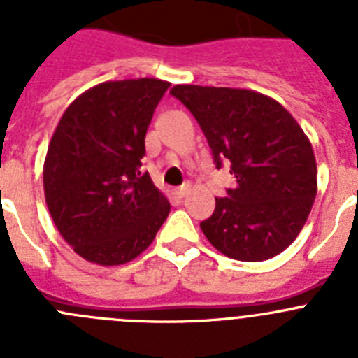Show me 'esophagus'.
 Returning a JSON list of instances; mask_svg holds the SVG:
<instances>
[{"label": "esophagus", "instance_id": "1", "mask_svg": "<svg viewBox=\"0 0 358 358\" xmlns=\"http://www.w3.org/2000/svg\"><path fill=\"white\" fill-rule=\"evenodd\" d=\"M189 189H192V185H189V182H185V185H181V186H179V188L176 189V194L179 195V197H185V195L188 194Z\"/></svg>", "mask_w": 358, "mask_h": 358}]
</instances>
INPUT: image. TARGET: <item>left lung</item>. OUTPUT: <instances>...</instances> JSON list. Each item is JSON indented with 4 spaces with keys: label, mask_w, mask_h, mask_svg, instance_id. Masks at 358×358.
Masks as SVG:
<instances>
[{
    "label": "left lung",
    "mask_w": 358,
    "mask_h": 358,
    "mask_svg": "<svg viewBox=\"0 0 358 358\" xmlns=\"http://www.w3.org/2000/svg\"><path fill=\"white\" fill-rule=\"evenodd\" d=\"M170 94L195 116L215 166L227 163L236 179L201 222L211 245L240 262L285 251L317 194L314 150L303 129L281 103L251 90L173 85Z\"/></svg>",
    "instance_id": "1"
}]
</instances>
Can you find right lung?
<instances>
[{"label": "right lung", "instance_id": "add662e5", "mask_svg": "<svg viewBox=\"0 0 358 358\" xmlns=\"http://www.w3.org/2000/svg\"><path fill=\"white\" fill-rule=\"evenodd\" d=\"M170 84H98L66 109L44 159L50 215L73 251L98 265L134 260L156 238L170 202L141 172L145 134Z\"/></svg>", "mask_w": 358, "mask_h": 358}]
</instances>
